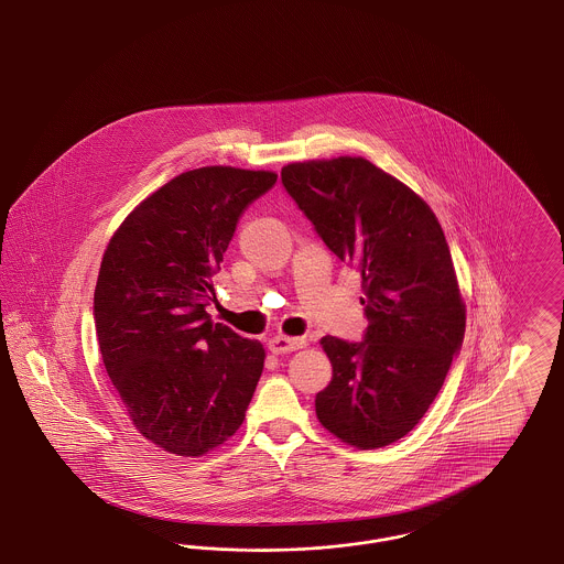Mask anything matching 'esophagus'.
I'll return each mask as SVG.
<instances>
[{
    "mask_svg": "<svg viewBox=\"0 0 564 564\" xmlns=\"http://www.w3.org/2000/svg\"><path fill=\"white\" fill-rule=\"evenodd\" d=\"M304 347V340L302 338H290V336H274L269 340L270 352L274 355H285V352H292L295 349H302Z\"/></svg>",
    "mask_w": 564,
    "mask_h": 564,
    "instance_id": "esophagus-1",
    "label": "esophagus"
}]
</instances>
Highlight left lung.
<instances>
[{"mask_svg":"<svg viewBox=\"0 0 564 564\" xmlns=\"http://www.w3.org/2000/svg\"><path fill=\"white\" fill-rule=\"evenodd\" d=\"M281 180L317 235L361 274V343L322 338L332 382L325 430L361 451L398 442L425 416L465 334V304L430 205L361 156L292 162Z\"/></svg>","mask_w":564,"mask_h":564,"instance_id":"1","label":"left lung"}]
</instances>
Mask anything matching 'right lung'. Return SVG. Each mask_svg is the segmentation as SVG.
<instances>
[{
	"label": "right lung",
	"instance_id": "obj_1",
	"mask_svg": "<svg viewBox=\"0 0 564 564\" xmlns=\"http://www.w3.org/2000/svg\"><path fill=\"white\" fill-rule=\"evenodd\" d=\"M274 182L272 171H186L139 203L104 253L93 306L104 366L134 430L171 455L235 435L264 370V347L205 306L239 217Z\"/></svg>",
	"mask_w": 564,
	"mask_h": 564
}]
</instances>
